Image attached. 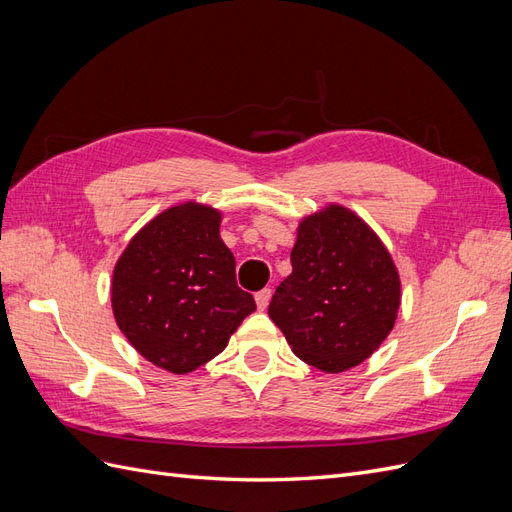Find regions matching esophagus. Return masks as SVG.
<instances>
[{"label":"esophagus","mask_w":512,"mask_h":512,"mask_svg":"<svg viewBox=\"0 0 512 512\" xmlns=\"http://www.w3.org/2000/svg\"><path fill=\"white\" fill-rule=\"evenodd\" d=\"M271 294H273V290L271 288H262L260 292H256V305H258V309H267V305H269V301H271Z\"/></svg>","instance_id":"1"}]
</instances>
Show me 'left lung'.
<instances>
[{
  "label": "left lung",
  "mask_w": 512,
  "mask_h": 512,
  "mask_svg": "<svg viewBox=\"0 0 512 512\" xmlns=\"http://www.w3.org/2000/svg\"><path fill=\"white\" fill-rule=\"evenodd\" d=\"M290 262L269 316L292 352L327 374L369 359L393 329L401 292L376 232L346 207L329 205L299 224Z\"/></svg>",
  "instance_id": "obj_1"
}]
</instances>
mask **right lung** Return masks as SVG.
Here are the masks:
<instances>
[{"label":"right lung","instance_id":"right-lung-1","mask_svg":"<svg viewBox=\"0 0 512 512\" xmlns=\"http://www.w3.org/2000/svg\"><path fill=\"white\" fill-rule=\"evenodd\" d=\"M218 209L183 203L156 215L119 256L117 327L147 361L188 374L218 356L256 303L237 286Z\"/></svg>","mask_w":512,"mask_h":512}]
</instances>
